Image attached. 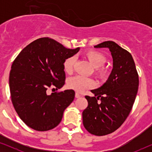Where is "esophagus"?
I'll list each match as a JSON object with an SVG mask.
<instances>
[{
    "instance_id": "1",
    "label": "esophagus",
    "mask_w": 152,
    "mask_h": 152,
    "mask_svg": "<svg viewBox=\"0 0 152 152\" xmlns=\"http://www.w3.org/2000/svg\"><path fill=\"white\" fill-rule=\"evenodd\" d=\"M81 96H82V95H81L79 93H75V97H76V98H79V97H80Z\"/></svg>"
}]
</instances>
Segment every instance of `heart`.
<instances>
[{
  "label": "heart",
  "mask_w": 152,
  "mask_h": 152,
  "mask_svg": "<svg viewBox=\"0 0 152 152\" xmlns=\"http://www.w3.org/2000/svg\"><path fill=\"white\" fill-rule=\"evenodd\" d=\"M86 56L92 65L94 67L97 68V73L101 78L106 79L109 77V69L103 66L107 61V57L104 54L96 50H91L86 52ZM75 60V57L73 55L66 58L63 63L64 71L68 74L71 73L73 70ZM95 85V82L93 79L83 75L72 77L68 81V86L69 88L77 92H82L86 89L93 88Z\"/></svg>",
  "instance_id": "heart-1"
}]
</instances>
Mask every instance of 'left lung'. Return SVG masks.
I'll return each mask as SVG.
<instances>
[{
  "label": "left lung",
  "instance_id": "1",
  "mask_svg": "<svg viewBox=\"0 0 152 152\" xmlns=\"http://www.w3.org/2000/svg\"><path fill=\"white\" fill-rule=\"evenodd\" d=\"M95 48H108L113 57V70L100 88L86 95L88 107L83 111V124L91 134L105 136L117 130L129 115L138 90L139 78L132 56L111 41Z\"/></svg>",
  "mask_w": 152,
  "mask_h": 152
}]
</instances>
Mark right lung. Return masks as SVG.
Listing matches in <instances>:
<instances>
[{"mask_svg": "<svg viewBox=\"0 0 152 152\" xmlns=\"http://www.w3.org/2000/svg\"><path fill=\"white\" fill-rule=\"evenodd\" d=\"M80 50L66 48L48 37L37 39L22 50L10 73L11 99L26 125L39 132L53 129L75 98L73 90L48 94V89L65 84L63 63ZM55 89V88H53Z\"/></svg>", "mask_w": 152, "mask_h": 152, "instance_id": "add662e5", "label": "right lung"}]
</instances>
